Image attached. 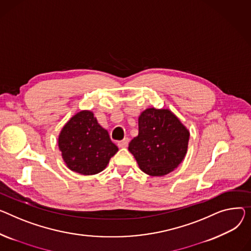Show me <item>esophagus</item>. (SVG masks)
Instances as JSON below:
<instances>
[{"label":"esophagus","instance_id":"1","mask_svg":"<svg viewBox=\"0 0 251 251\" xmlns=\"http://www.w3.org/2000/svg\"><path fill=\"white\" fill-rule=\"evenodd\" d=\"M128 143H129V139L128 138H124L123 140L118 141V146L121 147V148H125V147H127Z\"/></svg>","mask_w":251,"mask_h":251}]
</instances>
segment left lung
Masks as SVG:
<instances>
[{"instance_id": "1", "label": "left lung", "mask_w": 251, "mask_h": 251, "mask_svg": "<svg viewBox=\"0 0 251 251\" xmlns=\"http://www.w3.org/2000/svg\"><path fill=\"white\" fill-rule=\"evenodd\" d=\"M190 131L170 109L147 108L138 117V135L128 146L139 169L151 176L174 172L188 151Z\"/></svg>"}]
</instances>
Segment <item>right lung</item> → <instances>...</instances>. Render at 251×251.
Wrapping results in <instances>:
<instances>
[{
    "label": "right lung",
    "mask_w": 251,
    "mask_h": 251,
    "mask_svg": "<svg viewBox=\"0 0 251 251\" xmlns=\"http://www.w3.org/2000/svg\"><path fill=\"white\" fill-rule=\"evenodd\" d=\"M58 148L66 166L83 176L104 171L118 151L108 131L90 110L77 112L65 123L58 136Z\"/></svg>",
    "instance_id": "add662e5"
}]
</instances>
